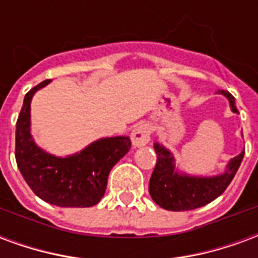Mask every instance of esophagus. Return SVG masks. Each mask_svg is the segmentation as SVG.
Listing matches in <instances>:
<instances>
[{"label":"esophagus","instance_id":"obj_1","mask_svg":"<svg viewBox=\"0 0 258 258\" xmlns=\"http://www.w3.org/2000/svg\"><path fill=\"white\" fill-rule=\"evenodd\" d=\"M130 137L133 141V145L135 148H141V146H145L151 141V130L145 124H138L133 128Z\"/></svg>","mask_w":258,"mask_h":258}]
</instances>
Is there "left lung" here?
I'll return each mask as SVG.
<instances>
[{
  "label": "left lung",
  "instance_id": "1",
  "mask_svg": "<svg viewBox=\"0 0 258 258\" xmlns=\"http://www.w3.org/2000/svg\"><path fill=\"white\" fill-rule=\"evenodd\" d=\"M228 99L233 113H238L235 98L228 91H217ZM157 162L149 181V194L153 202L170 211L194 210L206 206L227 189L243 160L244 151L228 162L225 171L217 175H190L175 167V157L166 146L153 144Z\"/></svg>",
  "mask_w": 258,
  "mask_h": 258
}]
</instances>
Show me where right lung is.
Returning <instances> with one entry per match:
<instances>
[{
  "instance_id": "right-lung-1",
  "label": "right lung",
  "mask_w": 258,
  "mask_h": 258,
  "mask_svg": "<svg viewBox=\"0 0 258 258\" xmlns=\"http://www.w3.org/2000/svg\"><path fill=\"white\" fill-rule=\"evenodd\" d=\"M49 83L45 80L26 94L16 121V163L27 185L44 202L59 207H91L103 198L109 173L127 155L131 140L101 138L64 157L44 151L31 135L30 103L37 91Z\"/></svg>"
}]
</instances>
